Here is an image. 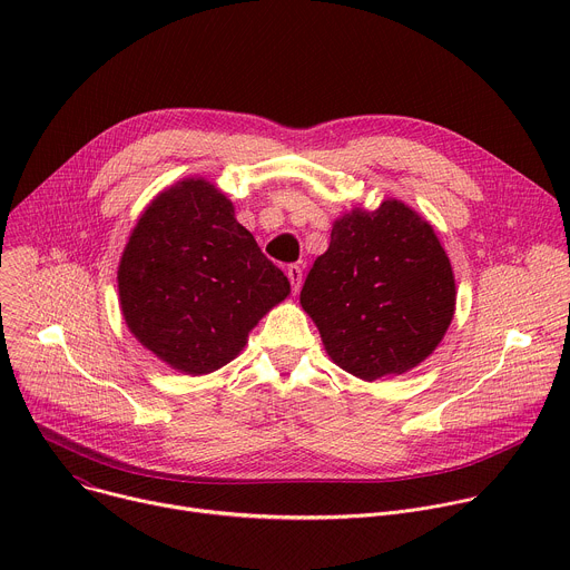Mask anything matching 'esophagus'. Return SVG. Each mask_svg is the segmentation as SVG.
<instances>
[{"instance_id": "esophagus-1", "label": "esophagus", "mask_w": 570, "mask_h": 570, "mask_svg": "<svg viewBox=\"0 0 570 570\" xmlns=\"http://www.w3.org/2000/svg\"><path fill=\"white\" fill-rule=\"evenodd\" d=\"M286 275H288V279H291L293 293H297V291H299V286H302V266L291 264V266L286 268Z\"/></svg>"}]
</instances>
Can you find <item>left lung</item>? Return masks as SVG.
I'll use <instances>...</instances> for the list:
<instances>
[{"mask_svg":"<svg viewBox=\"0 0 570 570\" xmlns=\"http://www.w3.org/2000/svg\"><path fill=\"white\" fill-rule=\"evenodd\" d=\"M299 302L334 363L374 381L433 354L453 317L455 279L433 227L403 203L383 200L334 223Z\"/></svg>","mask_w":570,"mask_h":570,"instance_id":"obj_1","label":"left lung"}]
</instances>
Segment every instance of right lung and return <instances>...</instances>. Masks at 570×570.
<instances>
[{"mask_svg": "<svg viewBox=\"0 0 570 570\" xmlns=\"http://www.w3.org/2000/svg\"><path fill=\"white\" fill-rule=\"evenodd\" d=\"M128 330L171 367L207 374L229 363L255 324L291 293L286 275L205 180L161 191L119 264Z\"/></svg>", "mask_w": 570, "mask_h": 570, "instance_id": "obj_1", "label": "right lung"}]
</instances>
